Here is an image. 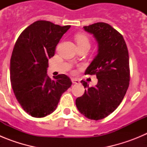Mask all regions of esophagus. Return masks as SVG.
Listing matches in <instances>:
<instances>
[{
    "label": "esophagus",
    "mask_w": 147,
    "mask_h": 147,
    "mask_svg": "<svg viewBox=\"0 0 147 147\" xmlns=\"http://www.w3.org/2000/svg\"><path fill=\"white\" fill-rule=\"evenodd\" d=\"M71 81H72V82L74 83V84H80V81L78 79H76V78H72L71 79Z\"/></svg>",
    "instance_id": "1"
}]
</instances>
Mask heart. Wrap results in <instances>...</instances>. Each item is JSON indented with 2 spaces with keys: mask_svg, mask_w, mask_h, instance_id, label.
<instances>
[{
  "mask_svg": "<svg viewBox=\"0 0 147 147\" xmlns=\"http://www.w3.org/2000/svg\"><path fill=\"white\" fill-rule=\"evenodd\" d=\"M75 40H76L78 45H84V44H89L90 45L89 40H88V37L85 36V34H77L75 36Z\"/></svg>",
  "mask_w": 147,
  "mask_h": 147,
  "instance_id": "b5f03b06",
  "label": "heart"
}]
</instances>
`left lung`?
I'll list each match as a JSON object with an SVG mask.
<instances>
[{"label": "left lung", "mask_w": 147, "mask_h": 147, "mask_svg": "<svg viewBox=\"0 0 147 147\" xmlns=\"http://www.w3.org/2000/svg\"><path fill=\"white\" fill-rule=\"evenodd\" d=\"M98 42V54L85 71L96 75L98 83L89 88L82 80L85 90L76 99L77 109L91 120L105 119L119 107L129 84V54L121 34L107 23H96L83 27Z\"/></svg>", "instance_id": "1"}]
</instances>
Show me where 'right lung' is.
Masks as SVG:
<instances>
[{
	"label": "right lung",
	"mask_w": 147,
	"mask_h": 147,
	"mask_svg": "<svg viewBox=\"0 0 147 147\" xmlns=\"http://www.w3.org/2000/svg\"><path fill=\"white\" fill-rule=\"evenodd\" d=\"M71 26L37 20L27 27L15 42L10 60V80L17 100L32 117L42 118L56 110L62 94L71 86L65 74L47 75L49 59Z\"/></svg>",
	"instance_id": "right-lung-1"
}]
</instances>
